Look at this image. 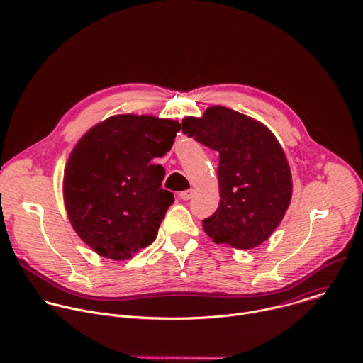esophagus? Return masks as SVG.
Here are the masks:
<instances>
[{
	"mask_svg": "<svg viewBox=\"0 0 363 363\" xmlns=\"http://www.w3.org/2000/svg\"><path fill=\"white\" fill-rule=\"evenodd\" d=\"M192 194H194L192 189H186V191H182V192L179 194V198H181L182 201H188V199L192 198Z\"/></svg>",
	"mask_w": 363,
	"mask_h": 363,
	"instance_id": "1",
	"label": "esophagus"
}]
</instances>
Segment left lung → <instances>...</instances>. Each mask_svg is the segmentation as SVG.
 <instances>
[{
    "instance_id": "8db88e82",
    "label": "left lung",
    "mask_w": 363,
    "mask_h": 363,
    "mask_svg": "<svg viewBox=\"0 0 363 363\" xmlns=\"http://www.w3.org/2000/svg\"><path fill=\"white\" fill-rule=\"evenodd\" d=\"M182 133L219 154L220 203L202 220L215 244L252 250L281 223L292 196L291 169L275 135L225 106L182 119Z\"/></svg>"
}]
</instances>
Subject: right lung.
Returning a JSON list of instances; mask_svg holds the SVG:
<instances>
[{
	"instance_id": "add662e5",
	"label": "right lung",
	"mask_w": 363,
	"mask_h": 363,
	"mask_svg": "<svg viewBox=\"0 0 363 363\" xmlns=\"http://www.w3.org/2000/svg\"><path fill=\"white\" fill-rule=\"evenodd\" d=\"M181 124L152 115H115L75 145L64 171V202L78 236L98 255L125 261L151 245L174 203L162 189L164 157Z\"/></svg>"
}]
</instances>
